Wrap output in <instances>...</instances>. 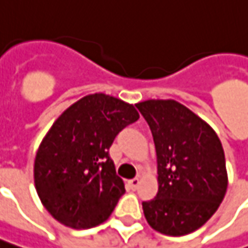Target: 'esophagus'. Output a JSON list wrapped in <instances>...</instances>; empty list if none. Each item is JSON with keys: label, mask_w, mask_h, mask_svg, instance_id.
<instances>
[{"label": "esophagus", "mask_w": 248, "mask_h": 248, "mask_svg": "<svg viewBox=\"0 0 248 248\" xmlns=\"http://www.w3.org/2000/svg\"><path fill=\"white\" fill-rule=\"evenodd\" d=\"M127 184H129V186H130L132 189H136V188L139 186V184H140V178H133V180H130Z\"/></svg>", "instance_id": "esophagus-1"}]
</instances>
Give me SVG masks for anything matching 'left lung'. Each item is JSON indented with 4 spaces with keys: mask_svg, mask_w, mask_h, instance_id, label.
Segmentation results:
<instances>
[{
    "mask_svg": "<svg viewBox=\"0 0 248 248\" xmlns=\"http://www.w3.org/2000/svg\"><path fill=\"white\" fill-rule=\"evenodd\" d=\"M136 106L150 124L158 162V193L142 202L145 219L163 235H188L209 221L225 196L222 144L207 122L175 100Z\"/></svg>",
    "mask_w": 248,
    "mask_h": 248,
    "instance_id": "8db88e82",
    "label": "left lung"
}]
</instances>
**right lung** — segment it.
I'll list each match as a JSON object with an SVG mask.
<instances>
[{"instance_id":"obj_1","label":"right lung","mask_w":248,"mask_h":248,"mask_svg":"<svg viewBox=\"0 0 248 248\" xmlns=\"http://www.w3.org/2000/svg\"><path fill=\"white\" fill-rule=\"evenodd\" d=\"M140 118L133 104L104 93L75 101L39 144L34 183L41 203L60 224L88 229L107 221L124 193L108 150Z\"/></svg>"}]
</instances>
